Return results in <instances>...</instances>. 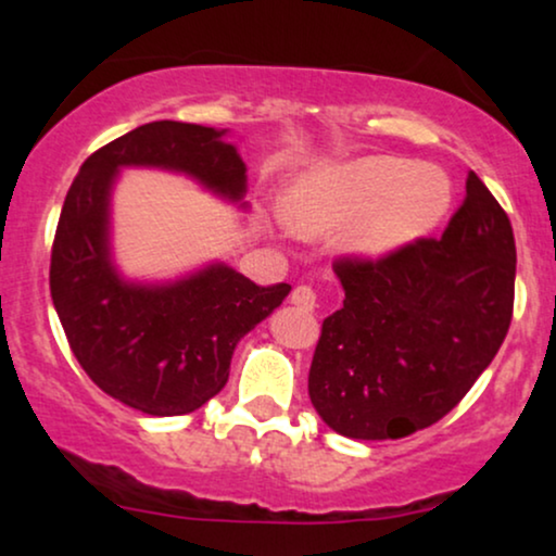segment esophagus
<instances>
[{
  "instance_id": "obj_1",
  "label": "esophagus",
  "mask_w": 556,
  "mask_h": 556,
  "mask_svg": "<svg viewBox=\"0 0 556 556\" xmlns=\"http://www.w3.org/2000/svg\"><path fill=\"white\" fill-rule=\"evenodd\" d=\"M290 300H292V305H298V308L314 311L316 308V290L308 285H298L295 290H292Z\"/></svg>"
}]
</instances>
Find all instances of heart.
<instances>
[{
    "instance_id": "heart-1",
    "label": "heart",
    "mask_w": 556,
    "mask_h": 556,
    "mask_svg": "<svg viewBox=\"0 0 556 556\" xmlns=\"http://www.w3.org/2000/svg\"><path fill=\"white\" fill-rule=\"evenodd\" d=\"M452 203L446 172L400 156H363L303 175L287 190L282 212L292 232H344V251L384 258L439 225Z\"/></svg>"
}]
</instances>
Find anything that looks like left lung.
Segmentation results:
<instances>
[{
	"mask_svg": "<svg viewBox=\"0 0 556 556\" xmlns=\"http://www.w3.org/2000/svg\"><path fill=\"white\" fill-rule=\"evenodd\" d=\"M344 300L324 318L308 394L329 429L402 439L444 418L486 371L515 303V238L470 172L442 238L334 261Z\"/></svg>",
	"mask_w": 556,
	"mask_h": 556,
	"instance_id": "left-lung-1",
	"label": "left lung"
}]
</instances>
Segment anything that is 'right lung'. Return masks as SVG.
I'll return each instance as SVG.
<instances>
[{"mask_svg":"<svg viewBox=\"0 0 556 556\" xmlns=\"http://www.w3.org/2000/svg\"><path fill=\"white\" fill-rule=\"evenodd\" d=\"M225 136L172 119L125 132L83 162L56 225L49 287L70 350L101 392L149 416H185L219 394L235 344L290 292L227 264L159 285L127 282L114 266L110 206L119 169L182 172L238 203L245 162Z\"/></svg>","mask_w":556,"mask_h":556,"instance_id":"1","label":"right lung"}]
</instances>
